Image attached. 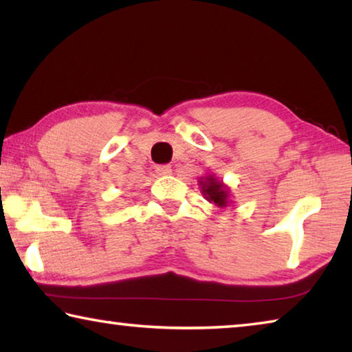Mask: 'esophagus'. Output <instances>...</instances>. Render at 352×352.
I'll use <instances>...</instances> for the list:
<instances>
[{"mask_svg": "<svg viewBox=\"0 0 352 352\" xmlns=\"http://www.w3.org/2000/svg\"><path fill=\"white\" fill-rule=\"evenodd\" d=\"M155 169H157V174H160V175H169L172 172V168L169 164H160Z\"/></svg>", "mask_w": 352, "mask_h": 352, "instance_id": "esophagus-1", "label": "esophagus"}]
</instances>
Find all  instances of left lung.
<instances>
[{"label":"left lung","mask_w":352,"mask_h":352,"mask_svg":"<svg viewBox=\"0 0 352 352\" xmlns=\"http://www.w3.org/2000/svg\"><path fill=\"white\" fill-rule=\"evenodd\" d=\"M200 189L205 199L217 208H226L230 205V189L222 182H219L214 175H206L200 178Z\"/></svg>","instance_id":"obj_1"}]
</instances>
